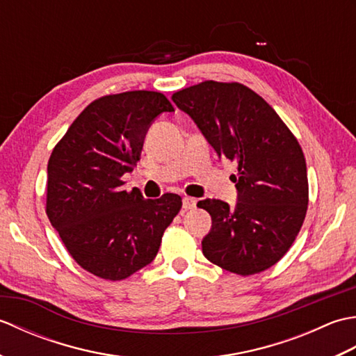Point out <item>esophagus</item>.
<instances>
[{
	"instance_id": "obj_1",
	"label": "esophagus",
	"mask_w": 356,
	"mask_h": 356,
	"mask_svg": "<svg viewBox=\"0 0 356 356\" xmlns=\"http://www.w3.org/2000/svg\"><path fill=\"white\" fill-rule=\"evenodd\" d=\"M195 203H197V200L185 195L184 200H182V207H184V209H193V208H195Z\"/></svg>"
}]
</instances>
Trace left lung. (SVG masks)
<instances>
[{"instance_id": "8db88e82", "label": "left lung", "mask_w": 356, "mask_h": 356, "mask_svg": "<svg viewBox=\"0 0 356 356\" xmlns=\"http://www.w3.org/2000/svg\"><path fill=\"white\" fill-rule=\"evenodd\" d=\"M218 157L237 163L231 179L236 207L217 199L197 203L213 226L202 240L207 259L238 275L259 274L282 259L307 211L303 151L263 99L238 82L205 81L172 95Z\"/></svg>"}]
</instances>
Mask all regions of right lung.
Instances as JSON below:
<instances>
[{
  "mask_svg": "<svg viewBox=\"0 0 356 356\" xmlns=\"http://www.w3.org/2000/svg\"><path fill=\"white\" fill-rule=\"evenodd\" d=\"M174 111L157 92H125L92 102L51 151L47 217L81 268L124 280L154 260L162 236L182 208L177 194L143 199L120 177L140 159L154 119Z\"/></svg>",
  "mask_w": 356,
  "mask_h": 356,
  "instance_id": "obj_1",
  "label": "right lung"
}]
</instances>
